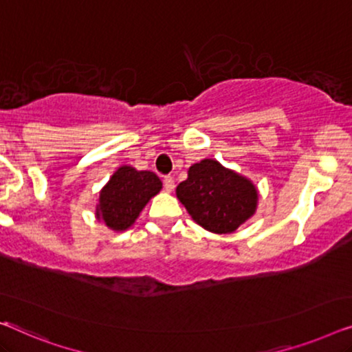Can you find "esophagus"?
<instances>
[{
    "instance_id": "obj_1",
    "label": "esophagus",
    "mask_w": 352,
    "mask_h": 352,
    "mask_svg": "<svg viewBox=\"0 0 352 352\" xmlns=\"http://www.w3.org/2000/svg\"><path fill=\"white\" fill-rule=\"evenodd\" d=\"M175 188V180L174 177H164V190L166 191H172Z\"/></svg>"
}]
</instances>
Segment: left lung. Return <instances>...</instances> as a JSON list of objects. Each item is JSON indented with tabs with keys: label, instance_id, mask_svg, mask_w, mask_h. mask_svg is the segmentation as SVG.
Segmentation results:
<instances>
[{
	"label": "left lung",
	"instance_id": "1",
	"mask_svg": "<svg viewBox=\"0 0 352 352\" xmlns=\"http://www.w3.org/2000/svg\"><path fill=\"white\" fill-rule=\"evenodd\" d=\"M175 192L191 219L215 234L234 232L255 215L258 206L254 182L215 160L192 164Z\"/></svg>",
	"mask_w": 352,
	"mask_h": 352
}]
</instances>
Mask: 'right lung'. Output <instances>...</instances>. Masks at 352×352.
Returning a JSON list of instances; mask_svg holds the SVG:
<instances>
[{
	"instance_id": "obj_1",
	"label": "right lung",
	"mask_w": 352,
	"mask_h": 352,
	"mask_svg": "<svg viewBox=\"0 0 352 352\" xmlns=\"http://www.w3.org/2000/svg\"><path fill=\"white\" fill-rule=\"evenodd\" d=\"M161 188L162 182L155 172L137 170L132 166L118 167L98 195L96 219L111 231H126Z\"/></svg>"
}]
</instances>
